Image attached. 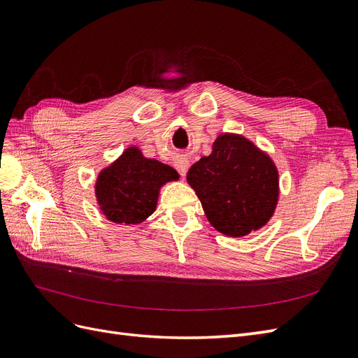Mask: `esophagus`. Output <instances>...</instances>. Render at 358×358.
Returning <instances> with one entry per match:
<instances>
[{"label":"esophagus","mask_w":358,"mask_h":358,"mask_svg":"<svg viewBox=\"0 0 358 358\" xmlns=\"http://www.w3.org/2000/svg\"><path fill=\"white\" fill-rule=\"evenodd\" d=\"M174 166L180 172V174L184 177V176H186L187 169H189V160L184 159V157H178V159L174 160Z\"/></svg>","instance_id":"obj_1"}]
</instances>
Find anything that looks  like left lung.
I'll use <instances>...</instances> for the list:
<instances>
[{"instance_id":"left-lung-1","label":"left lung","mask_w":358,"mask_h":358,"mask_svg":"<svg viewBox=\"0 0 358 358\" xmlns=\"http://www.w3.org/2000/svg\"><path fill=\"white\" fill-rule=\"evenodd\" d=\"M187 181L208 222L227 236H244L268 223L278 201V171L244 136L224 134L213 153L192 165Z\"/></svg>"}]
</instances>
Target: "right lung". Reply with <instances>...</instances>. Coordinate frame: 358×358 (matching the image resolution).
Listing matches in <instances>:
<instances>
[{
  "label": "right lung",
  "instance_id": "obj_1",
  "mask_svg": "<svg viewBox=\"0 0 358 358\" xmlns=\"http://www.w3.org/2000/svg\"><path fill=\"white\" fill-rule=\"evenodd\" d=\"M177 178L176 169L145 159L136 147H129L99 174L96 199L108 220L136 224L156 210L159 187Z\"/></svg>",
  "mask_w": 358,
  "mask_h": 358
}]
</instances>
